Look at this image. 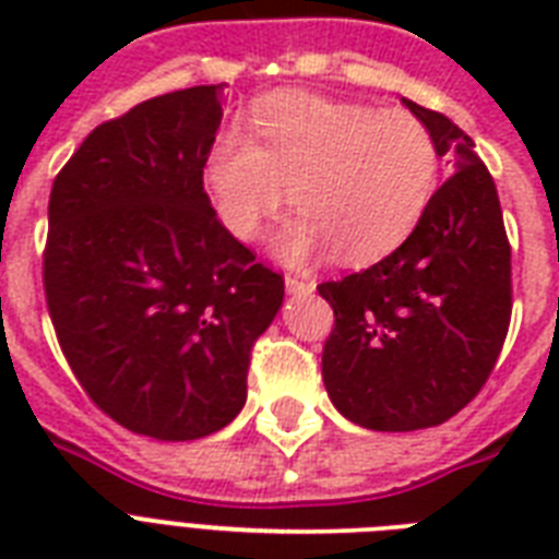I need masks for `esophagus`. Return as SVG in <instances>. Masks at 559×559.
Masks as SVG:
<instances>
[{
    "label": "esophagus",
    "instance_id": "1",
    "mask_svg": "<svg viewBox=\"0 0 559 559\" xmlns=\"http://www.w3.org/2000/svg\"><path fill=\"white\" fill-rule=\"evenodd\" d=\"M284 284H287V293H293V296H301V293H313V289H316L313 281L298 278V275H287V278H284Z\"/></svg>",
    "mask_w": 559,
    "mask_h": 559
}]
</instances>
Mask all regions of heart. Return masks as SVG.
<instances>
[{
	"instance_id": "heart-1",
	"label": "heart",
	"mask_w": 559,
	"mask_h": 559,
	"mask_svg": "<svg viewBox=\"0 0 559 559\" xmlns=\"http://www.w3.org/2000/svg\"><path fill=\"white\" fill-rule=\"evenodd\" d=\"M435 133L406 109H377L310 92H278L249 116V139L228 133L205 159L219 223L254 240L281 211H298L278 235L293 263L333 252L345 266L391 254L424 219L438 188Z\"/></svg>"
}]
</instances>
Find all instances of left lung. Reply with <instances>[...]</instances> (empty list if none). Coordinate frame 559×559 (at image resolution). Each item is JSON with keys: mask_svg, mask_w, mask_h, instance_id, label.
Listing matches in <instances>:
<instances>
[{"mask_svg": "<svg viewBox=\"0 0 559 559\" xmlns=\"http://www.w3.org/2000/svg\"><path fill=\"white\" fill-rule=\"evenodd\" d=\"M406 107L459 170L394 252L319 284L333 307L324 389L342 415L377 432L459 415L493 371L513 307L511 243L490 170L459 124L415 100Z\"/></svg>", "mask_w": 559, "mask_h": 559, "instance_id": "8db88e82", "label": "left lung"}]
</instances>
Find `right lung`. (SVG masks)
I'll list each match as a JSON object with an SVG mask.
<instances>
[{
	"label": "right lung",
	"mask_w": 559,
	"mask_h": 559,
	"mask_svg": "<svg viewBox=\"0 0 559 559\" xmlns=\"http://www.w3.org/2000/svg\"><path fill=\"white\" fill-rule=\"evenodd\" d=\"M223 86L98 124L48 197L43 287L60 350L104 415L156 441L235 420L284 301V275L228 235L202 186Z\"/></svg>",
	"instance_id": "add662e5"
}]
</instances>
